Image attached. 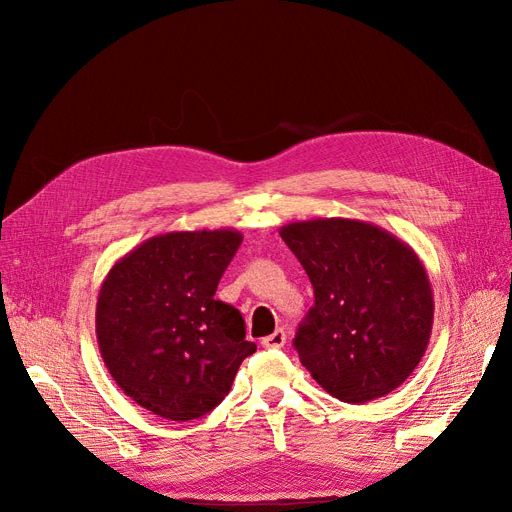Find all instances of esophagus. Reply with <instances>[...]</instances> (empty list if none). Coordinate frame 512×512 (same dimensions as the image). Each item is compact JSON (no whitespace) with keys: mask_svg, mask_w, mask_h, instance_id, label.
<instances>
[{"mask_svg":"<svg viewBox=\"0 0 512 512\" xmlns=\"http://www.w3.org/2000/svg\"><path fill=\"white\" fill-rule=\"evenodd\" d=\"M284 344H286V332H284L282 328H278L274 334L265 336V338L261 340V346H263V348H282Z\"/></svg>","mask_w":512,"mask_h":512,"instance_id":"esophagus-1","label":"esophagus"}]
</instances>
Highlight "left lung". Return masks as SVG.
Instances as JSON below:
<instances>
[{"label": "left lung", "mask_w": 512, "mask_h": 512, "mask_svg": "<svg viewBox=\"0 0 512 512\" xmlns=\"http://www.w3.org/2000/svg\"><path fill=\"white\" fill-rule=\"evenodd\" d=\"M280 236L315 292L292 342L313 380L353 405L398 388L434 324V292L417 253L380 226L346 218L292 222Z\"/></svg>", "instance_id": "1"}]
</instances>
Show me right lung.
<instances>
[{"label": "right lung", "instance_id": "right-lung-1", "mask_svg": "<svg viewBox=\"0 0 512 512\" xmlns=\"http://www.w3.org/2000/svg\"><path fill=\"white\" fill-rule=\"evenodd\" d=\"M240 242L234 228L157 234L118 259L99 288L103 363L157 417L188 421L213 411L257 351L240 311L213 299Z\"/></svg>", "mask_w": 512, "mask_h": 512}]
</instances>
